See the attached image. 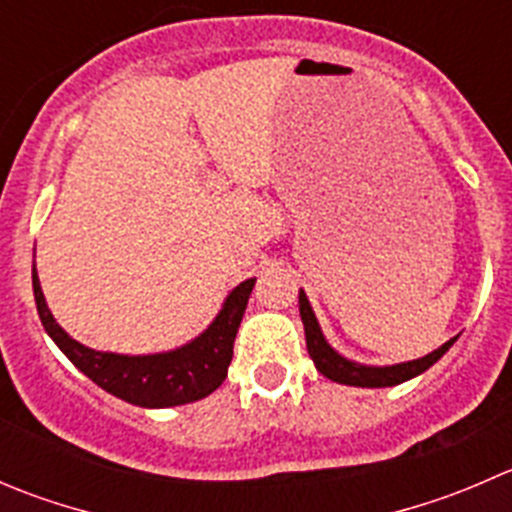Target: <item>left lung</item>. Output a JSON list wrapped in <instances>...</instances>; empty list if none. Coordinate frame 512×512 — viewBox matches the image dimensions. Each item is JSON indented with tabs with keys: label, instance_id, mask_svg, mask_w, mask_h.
<instances>
[{
	"label": "left lung",
	"instance_id": "1",
	"mask_svg": "<svg viewBox=\"0 0 512 512\" xmlns=\"http://www.w3.org/2000/svg\"><path fill=\"white\" fill-rule=\"evenodd\" d=\"M300 317H302V325H305L307 352H310L317 370H320L325 377H330L332 382L352 385V388H393V385H400V382L413 380V377H418L420 372L433 367L435 362H438L440 357L453 347V342L458 340V337H450L445 345H440L438 350L428 352L425 357H418V360L375 367V365H362V362L347 360L345 355H340V352L325 340L322 327L320 322H317L315 312H312L305 290H300Z\"/></svg>",
	"mask_w": 512,
	"mask_h": 512
}]
</instances>
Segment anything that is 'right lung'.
Segmentation results:
<instances>
[{"label": "right lung", "instance_id": "right-lung-1", "mask_svg": "<svg viewBox=\"0 0 512 512\" xmlns=\"http://www.w3.org/2000/svg\"><path fill=\"white\" fill-rule=\"evenodd\" d=\"M32 287L39 320L47 335L89 380L124 403L140 405V408H175V405L207 398L227 377L237 327L245 315L255 277L240 282L225 297L215 320L195 340L175 350L152 352V355H119V352H102L82 345L69 337L49 312L37 267H32Z\"/></svg>", "mask_w": 512, "mask_h": 512}]
</instances>
